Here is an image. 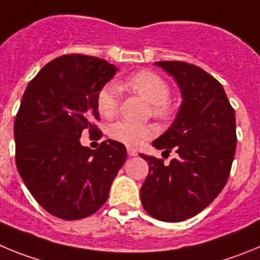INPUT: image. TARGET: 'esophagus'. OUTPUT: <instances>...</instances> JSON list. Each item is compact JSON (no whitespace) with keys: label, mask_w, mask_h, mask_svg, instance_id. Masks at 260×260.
Instances as JSON below:
<instances>
[{"label":"esophagus","mask_w":260,"mask_h":260,"mask_svg":"<svg viewBox=\"0 0 260 260\" xmlns=\"http://www.w3.org/2000/svg\"><path fill=\"white\" fill-rule=\"evenodd\" d=\"M127 153H128V155H129V156H136V155H137V151H136L135 149H131V147L127 150Z\"/></svg>","instance_id":"34e87169"}]
</instances>
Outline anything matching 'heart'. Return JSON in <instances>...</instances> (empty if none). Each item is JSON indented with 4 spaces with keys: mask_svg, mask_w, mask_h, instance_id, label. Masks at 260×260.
<instances>
[{
    "mask_svg": "<svg viewBox=\"0 0 260 260\" xmlns=\"http://www.w3.org/2000/svg\"><path fill=\"white\" fill-rule=\"evenodd\" d=\"M119 89L137 94L150 104L151 115L160 120L174 116L175 107L170 100V84L156 72H136L119 84ZM119 89L113 84H107L97 94V110L104 118L111 119L116 115L119 107ZM156 129L151 124H133L128 121H116L110 125L109 136L115 141L131 147H137L147 140L153 139Z\"/></svg>",
    "mask_w": 260,
    "mask_h": 260,
    "instance_id": "1",
    "label": "heart"
}]
</instances>
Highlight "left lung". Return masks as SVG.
Wrapping results in <instances>:
<instances>
[{
    "label": "left lung",
    "mask_w": 260,
    "mask_h": 260,
    "mask_svg": "<svg viewBox=\"0 0 260 260\" xmlns=\"http://www.w3.org/2000/svg\"><path fill=\"white\" fill-rule=\"evenodd\" d=\"M155 64L170 74L182 102L172 125L153 146L177 158L140 154L149 165L141 186L145 211L168 223L186 220L206 209L228 181L236 153V115L224 88L201 67L180 60Z\"/></svg>",
    "instance_id": "left-lung-1"
}]
</instances>
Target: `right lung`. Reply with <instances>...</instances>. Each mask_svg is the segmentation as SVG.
<instances>
[{"instance_id":"right-lung-1","label":"right lung","mask_w":260,"mask_h":260,"mask_svg":"<svg viewBox=\"0 0 260 260\" xmlns=\"http://www.w3.org/2000/svg\"><path fill=\"white\" fill-rule=\"evenodd\" d=\"M116 71L101 58L66 54L40 70L23 94L14 121L16 168L39 205L64 220L101 209L127 158L114 140L95 150L80 144L84 129L102 136L95 101Z\"/></svg>"}]
</instances>
